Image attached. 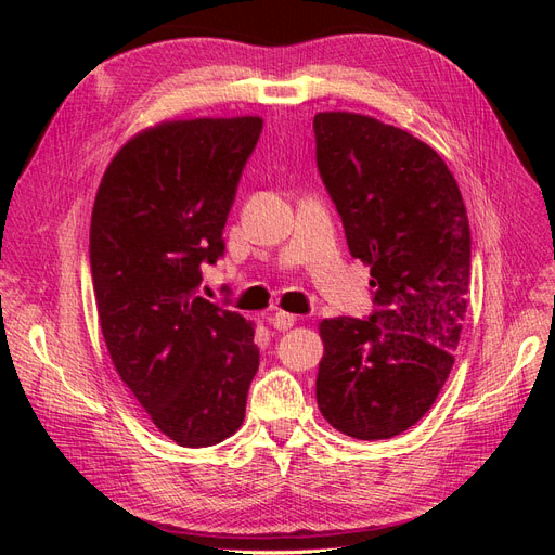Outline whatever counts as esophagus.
Instances as JSON below:
<instances>
[{
	"instance_id": "esophagus-1",
	"label": "esophagus",
	"mask_w": 555,
	"mask_h": 555,
	"mask_svg": "<svg viewBox=\"0 0 555 555\" xmlns=\"http://www.w3.org/2000/svg\"><path fill=\"white\" fill-rule=\"evenodd\" d=\"M271 324L278 328V331H289L294 324H296V317L294 314H289V312H275L273 317H271Z\"/></svg>"
}]
</instances>
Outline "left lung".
Returning <instances> with one entry per match:
<instances>
[{
	"label": "left lung",
	"instance_id": "8db88e82",
	"mask_svg": "<svg viewBox=\"0 0 555 555\" xmlns=\"http://www.w3.org/2000/svg\"><path fill=\"white\" fill-rule=\"evenodd\" d=\"M317 166L375 312L319 324L317 405L349 438L389 440L442 391L469 287V224L456 178L430 145L371 115H314Z\"/></svg>",
	"mask_w": 555,
	"mask_h": 555
}]
</instances>
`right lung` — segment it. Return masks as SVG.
<instances>
[{
	"mask_svg": "<svg viewBox=\"0 0 555 555\" xmlns=\"http://www.w3.org/2000/svg\"><path fill=\"white\" fill-rule=\"evenodd\" d=\"M259 115L166 120L131 137L96 190L90 266L117 375L180 447H212L245 418L259 367L255 324L198 296L224 255Z\"/></svg>",
	"mask_w": 555,
	"mask_h": 555,
	"instance_id": "right-lung-1",
	"label": "right lung"
}]
</instances>
